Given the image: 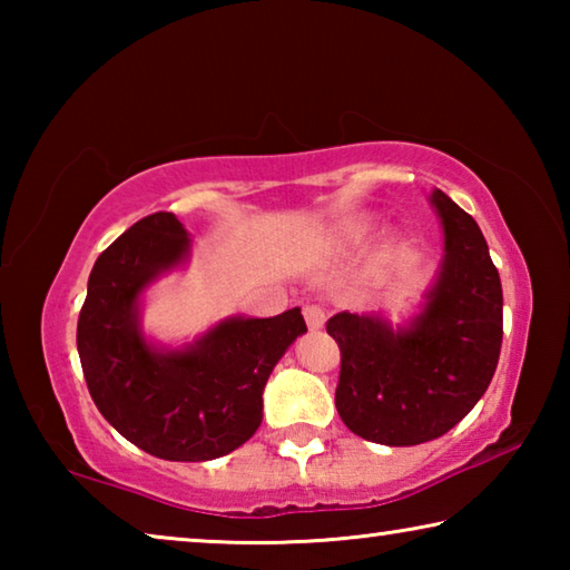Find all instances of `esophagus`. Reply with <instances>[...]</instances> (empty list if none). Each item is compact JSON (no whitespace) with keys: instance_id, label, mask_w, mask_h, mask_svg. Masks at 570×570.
<instances>
[{"instance_id":"obj_1","label":"esophagus","mask_w":570,"mask_h":570,"mask_svg":"<svg viewBox=\"0 0 570 570\" xmlns=\"http://www.w3.org/2000/svg\"><path fill=\"white\" fill-rule=\"evenodd\" d=\"M304 320L308 330H322L326 322V314L320 304H306L304 306Z\"/></svg>"}]
</instances>
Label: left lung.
<instances>
[{
  "label": "left lung",
  "mask_w": 570,
  "mask_h": 570,
  "mask_svg": "<svg viewBox=\"0 0 570 570\" xmlns=\"http://www.w3.org/2000/svg\"><path fill=\"white\" fill-rule=\"evenodd\" d=\"M445 262L424 312L394 334L382 320L342 312L326 322L340 344L336 412L354 435L410 448L445 435L493 380L503 344V288L475 218L442 190Z\"/></svg>",
  "instance_id": "left-lung-1"
}]
</instances>
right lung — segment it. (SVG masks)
I'll return each mask as SVG.
<instances>
[{
  "label": "right lung",
  "mask_w": 570,
  "mask_h": 570,
  "mask_svg": "<svg viewBox=\"0 0 570 570\" xmlns=\"http://www.w3.org/2000/svg\"><path fill=\"white\" fill-rule=\"evenodd\" d=\"M180 220L158 210L102 250L77 320V352L102 417L148 455L204 462L228 455L262 424L266 380L298 334L302 308L228 320L180 352L142 340L138 296L188 254Z\"/></svg>",
  "instance_id": "right-lung-1"
}]
</instances>
